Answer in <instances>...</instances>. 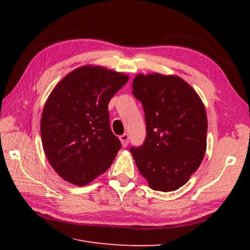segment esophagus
<instances>
[{
    "label": "esophagus",
    "instance_id": "esophagus-1",
    "mask_svg": "<svg viewBox=\"0 0 250 250\" xmlns=\"http://www.w3.org/2000/svg\"><path fill=\"white\" fill-rule=\"evenodd\" d=\"M120 141H121V143H122L123 147H127L128 143H129V135H128L127 133L120 135Z\"/></svg>",
    "mask_w": 250,
    "mask_h": 250
}]
</instances>
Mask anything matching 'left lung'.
I'll list each match as a JSON object with an SVG mask.
<instances>
[{
    "label": "left lung",
    "instance_id": "8db88e82",
    "mask_svg": "<svg viewBox=\"0 0 250 250\" xmlns=\"http://www.w3.org/2000/svg\"><path fill=\"white\" fill-rule=\"evenodd\" d=\"M132 94L141 101L146 139L130 152L154 191L171 192L188 183L207 150L206 108L191 85L177 76L137 75Z\"/></svg>",
    "mask_w": 250,
    "mask_h": 250
}]
</instances>
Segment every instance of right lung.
<instances>
[{"label":"right lung","mask_w":250,"mask_h":250,"mask_svg":"<svg viewBox=\"0 0 250 250\" xmlns=\"http://www.w3.org/2000/svg\"><path fill=\"white\" fill-rule=\"evenodd\" d=\"M127 81L124 74L84 65L52 90L42 116V142L64 180L85 186L110 167L122 145L110 129L108 103Z\"/></svg>","instance_id":"1"}]
</instances>
